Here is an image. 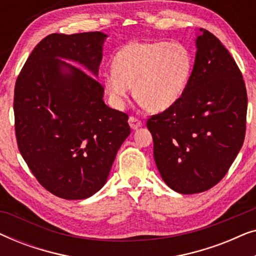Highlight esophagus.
<instances>
[{
    "instance_id": "obj_1",
    "label": "esophagus",
    "mask_w": 256,
    "mask_h": 256,
    "mask_svg": "<svg viewBox=\"0 0 256 256\" xmlns=\"http://www.w3.org/2000/svg\"><path fill=\"white\" fill-rule=\"evenodd\" d=\"M128 122H129V126H130L132 129H138V128H140L142 126V121L140 120V118H135V116L129 118Z\"/></svg>"
}]
</instances>
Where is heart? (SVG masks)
I'll list each match as a JSON object with an SVG mask.
<instances>
[{
    "label": "heart",
    "mask_w": 256,
    "mask_h": 256,
    "mask_svg": "<svg viewBox=\"0 0 256 256\" xmlns=\"http://www.w3.org/2000/svg\"><path fill=\"white\" fill-rule=\"evenodd\" d=\"M192 68V52L180 42H132L115 54L113 71L104 74V88L120 106L134 86L140 104L160 113L180 99Z\"/></svg>",
    "instance_id": "obj_1"
}]
</instances>
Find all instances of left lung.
I'll return each mask as SVG.
<instances>
[{"instance_id": "obj_1", "label": "left lung", "mask_w": 256, "mask_h": 256, "mask_svg": "<svg viewBox=\"0 0 256 256\" xmlns=\"http://www.w3.org/2000/svg\"><path fill=\"white\" fill-rule=\"evenodd\" d=\"M186 90L146 127L163 180L183 194L204 192L225 177L246 135L247 92L240 68L214 34L199 29Z\"/></svg>"}]
</instances>
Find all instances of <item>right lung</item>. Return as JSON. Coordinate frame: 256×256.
Here are the masks:
<instances>
[{
    "mask_svg": "<svg viewBox=\"0 0 256 256\" xmlns=\"http://www.w3.org/2000/svg\"><path fill=\"white\" fill-rule=\"evenodd\" d=\"M106 34H51L31 52L14 93L20 152L42 186L64 199H85L106 183L128 135V114L104 102L98 76ZM66 68L68 72L62 70Z\"/></svg>",
    "mask_w": 256,
    "mask_h": 256,
    "instance_id": "right-lung-1",
    "label": "right lung"
}]
</instances>
